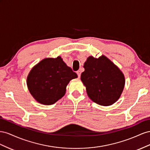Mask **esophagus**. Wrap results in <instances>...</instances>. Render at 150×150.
I'll return each mask as SVG.
<instances>
[{
  "label": "esophagus",
  "mask_w": 150,
  "mask_h": 150,
  "mask_svg": "<svg viewBox=\"0 0 150 150\" xmlns=\"http://www.w3.org/2000/svg\"><path fill=\"white\" fill-rule=\"evenodd\" d=\"M76 74H77V75H78V77L80 78V75H81L80 71V70H78L77 71H76Z\"/></svg>",
  "instance_id": "1"
}]
</instances>
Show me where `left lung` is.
I'll use <instances>...</instances> for the list:
<instances>
[{"mask_svg":"<svg viewBox=\"0 0 150 150\" xmlns=\"http://www.w3.org/2000/svg\"><path fill=\"white\" fill-rule=\"evenodd\" d=\"M81 80L91 99L100 105H112L120 97L125 84L124 75L110 60L102 56L89 57Z\"/></svg>","mask_w":150,"mask_h":150,"instance_id":"left-lung-1","label":"left lung"}]
</instances>
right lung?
Here are the masks:
<instances>
[{
	"label": "right lung",
	"mask_w": 150,
	"mask_h": 150,
	"mask_svg": "<svg viewBox=\"0 0 150 150\" xmlns=\"http://www.w3.org/2000/svg\"><path fill=\"white\" fill-rule=\"evenodd\" d=\"M77 75L60 57L46 58L34 67L27 79L29 91L41 104L51 105L65 95L66 87Z\"/></svg>",
	"instance_id": "1"
}]
</instances>
